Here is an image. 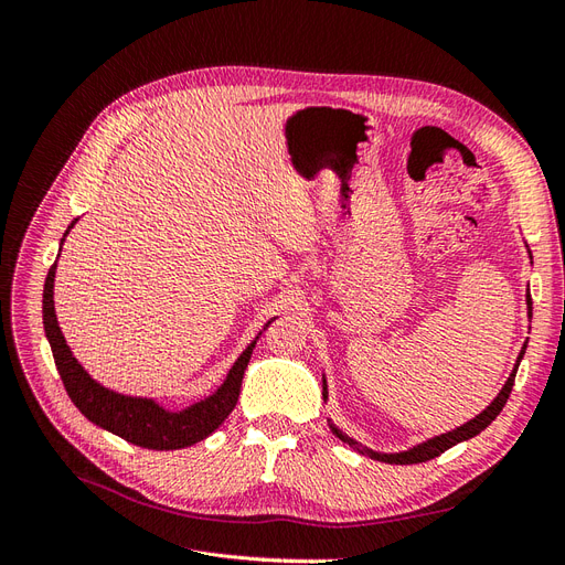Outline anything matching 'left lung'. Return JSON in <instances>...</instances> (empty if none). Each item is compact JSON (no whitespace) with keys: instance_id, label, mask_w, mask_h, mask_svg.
I'll return each mask as SVG.
<instances>
[{"instance_id":"8db88e82","label":"left lung","mask_w":565,"mask_h":565,"mask_svg":"<svg viewBox=\"0 0 565 565\" xmlns=\"http://www.w3.org/2000/svg\"><path fill=\"white\" fill-rule=\"evenodd\" d=\"M527 254H530V249H527ZM530 259H533V254H530ZM525 303H527V318H533V301H530V292L525 295ZM525 349H527V341H523L521 353H519L516 363H514V370H511V374L507 377L504 386L500 388L498 396H494V398L490 401V405L483 409V413H478L473 419H469V422H465L461 426H457V429H452V431H446V434L434 436V438H426V440L417 443V446L407 448V450H401V452H380V450H372V448L363 446V443H358V440H353L351 436H347L332 419H328L330 431H332L339 440H344L349 448L358 450V452L370 457V459L386 461V465H419V461L434 459V457H438L440 452H446L448 448L457 446V443L469 440V438L481 434V431L486 429V426H490V422H494V417H498V415L502 413V407H504V403H507V398H509V393H511V386H514L516 370H519V365H521V361H523ZM322 403H328V380H324V374H322Z\"/></svg>"}]
</instances>
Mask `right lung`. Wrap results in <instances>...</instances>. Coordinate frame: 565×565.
<instances>
[{"instance_id":"right-lung-1","label":"right lung","mask_w":565,"mask_h":565,"mask_svg":"<svg viewBox=\"0 0 565 565\" xmlns=\"http://www.w3.org/2000/svg\"><path fill=\"white\" fill-rule=\"evenodd\" d=\"M77 224L73 221L61 237V247L65 243L67 233ZM54 278H56V264L49 268V276L44 280V299H42V320L44 332L49 339L51 353H54L56 370L63 380L67 396L75 403L79 413L87 417L92 424L100 426L119 438H125L134 446L148 448V450H181L200 443L202 438L212 436L224 419L233 413V407L241 396V386L247 363L256 341L264 334L268 324L276 320L270 318L262 332L256 334L247 349L237 355V361L231 365L226 380L212 391L207 398H200L198 403L188 405L183 409H169L156 398L146 396H129V393H119L100 382H96L92 374L82 367V363L73 355L71 347L61 332V324L56 318L54 306Z\"/></svg>"}]
</instances>
